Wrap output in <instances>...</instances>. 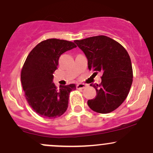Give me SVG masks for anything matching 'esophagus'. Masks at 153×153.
Masks as SVG:
<instances>
[{
  "label": "esophagus",
  "mask_w": 153,
  "mask_h": 153,
  "mask_svg": "<svg viewBox=\"0 0 153 153\" xmlns=\"http://www.w3.org/2000/svg\"><path fill=\"white\" fill-rule=\"evenodd\" d=\"M85 87H86V85H85V84H83V83H79L76 85L77 89H84Z\"/></svg>",
  "instance_id": "obj_1"
}]
</instances>
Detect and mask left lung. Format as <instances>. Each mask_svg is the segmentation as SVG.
<instances>
[{
	"label": "left lung",
	"instance_id": "8db88e82",
	"mask_svg": "<svg viewBox=\"0 0 153 153\" xmlns=\"http://www.w3.org/2000/svg\"><path fill=\"white\" fill-rule=\"evenodd\" d=\"M74 42L86 56L88 69L94 73H103L99 85L91 84L96 89V96L88 101V106L100 114L117 109L127 97L133 80L132 66L127 50L103 35Z\"/></svg>",
	"mask_w": 153,
	"mask_h": 153
}]
</instances>
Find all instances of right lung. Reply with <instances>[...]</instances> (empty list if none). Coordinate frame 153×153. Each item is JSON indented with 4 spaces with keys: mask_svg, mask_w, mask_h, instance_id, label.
Returning a JSON list of instances; mask_svg holds the SVG:
<instances>
[{
    "mask_svg": "<svg viewBox=\"0 0 153 153\" xmlns=\"http://www.w3.org/2000/svg\"><path fill=\"white\" fill-rule=\"evenodd\" d=\"M74 42L49 39L39 43L26 57L21 73L24 95L32 109L44 118L60 117L68 106L70 93L75 84L60 85L57 89L53 80L61 54L75 48Z\"/></svg>",
    "mask_w": 153,
    "mask_h": 153,
    "instance_id": "obj_1",
    "label": "right lung"
}]
</instances>
